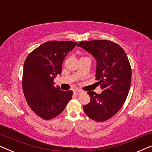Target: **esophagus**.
Wrapping results in <instances>:
<instances>
[{
  "instance_id": "esophagus-1",
  "label": "esophagus",
  "mask_w": 152,
  "mask_h": 152,
  "mask_svg": "<svg viewBox=\"0 0 152 152\" xmlns=\"http://www.w3.org/2000/svg\"><path fill=\"white\" fill-rule=\"evenodd\" d=\"M83 92H82V91H77H77H74V94L75 95H80L81 94H82V93Z\"/></svg>"
}]
</instances>
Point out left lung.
Wrapping results in <instances>:
<instances>
[{
	"label": "left lung",
	"instance_id": "left-lung-1",
	"mask_svg": "<svg viewBox=\"0 0 152 152\" xmlns=\"http://www.w3.org/2000/svg\"><path fill=\"white\" fill-rule=\"evenodd\" d=\"M91 54L97 61L96 80L100 94L89 91L90 102L83 106L87 116L96 122L113 117L127 97L132 81V68L124 50L107 40L81 41L77 45Z\"/></svg>",
	"mask_w": 152,
	"mask_h": 152
}]
</instances>
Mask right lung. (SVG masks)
Wrapping results in <instances>:
<instances>
[{"label": "right lung", "instance_id": "obj_1", "mask_svg": "<svg viewBox=\"0 0 152 152\" xmlns=\"http://www.w3.org/2000/svg\"><path fill=\"white\" fill-rule=\"evenodd\" d=\"M77 43L68 41L45 42L27 57L23 66L22 87L30 109L44 120L57 117L72 99V91L54 86L61 73L62 63Z\"/></svg>", "mask_w": 152, "mask_h": 152}]
</instances>
